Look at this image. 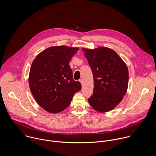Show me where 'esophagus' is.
<instances>
[{"label":"esophagus","mask_w":156,"mask_h":156,"mask_svg":"<svg viewBox=\"0 0 156 156\" xmlns=\"http://www.w3.org/2000/svg\"><path fill=\"white\" fill-rule=\"evenodd\" d=\"M79 82H80V83H81L82 85H83V79H80L79 80Z\"/></svg>","instance_id":"34e87169"}]
</instances>
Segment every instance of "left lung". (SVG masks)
I'll return each instance as SVG.
<instances>
[{
	"mask_svg": "<svg viewBox=\"0 0 156 156\" xmlns=\"http://www.w3.org/2000/svg\"><path fill=\"white\" fill-rule=\"evenodd\" d=\"M82 50L94 77V90L88 98L89 104L97 111H110L120 103L127 92V67L111 48L100 47Z\"/></svg>",
	"mask_w": 156,
	"mask_h": 156,
	"instance_id": "8db88e82",
	"label": "left lung"
}]
</instances>
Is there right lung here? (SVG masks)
I'll use <instances>...</instances> for the list:
<instances>
[{
  "mask_svg": "<svg viewBox=\"0 0 156 156\" xmlns=\"http://www.w3.org/2000/svg\"><path fill=\"white\" fill-rule=\"evenodd\" d=\"M79 48L53 46L41 51L34 60L29 76L30 91L45 111L56 113L70 105L81 83L73 79L69 65Z\"/></svg>",
  "mask_w": 156,
  "mask_h": 156,
  "instance_id": "right-lung-1",
  "label": "right lung"
}]
</instances>
